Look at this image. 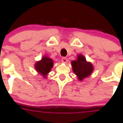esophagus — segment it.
Returning a JSON list of instances; mask_svg holds the SVG:
<instances>
[{
	"mask_svg": "<svg viewBox=\"0 0 123 123\" xmlns=\"http://www.w3.org/2000/svg\"><path fill=\"white\" fill-rule=\"evenodd\" d=\"M62 62L63 63H67L68 62V59L66 58V57H62Z\"/></svg>",
	"mask_w": 123,
	"mask_h": 123,
	"instance_id": "34e87169",
	"label": "esophagus"
}]
</instances>
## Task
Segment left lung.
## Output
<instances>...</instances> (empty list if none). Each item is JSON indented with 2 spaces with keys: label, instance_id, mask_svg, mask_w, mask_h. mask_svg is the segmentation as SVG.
I'll list each match as a JSON object with an SVG mask.
<instances>
[{
  "label": "left lung",
  "instance_id": "left-lung-1",
  "mask_svg": "<svg viewBox=\"0 0 123 123\" xmlns=\"http://www.w3.org/2000/svg\"><path fill=\"white\" fill-rule=\"evenodd\" d=\"M73 70L80 80L88 77L92 73L93 66L90 62L86 61L84 56L79 55L77 60L72 62Z\"/></svg>",
  "mask_w": 123,
  "mask_h": 123
}]
</instances>
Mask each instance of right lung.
Returning a JSON list of instances; mask_svg holds the SVG:
<instances>
[{
  "instance_id": "1",
  "label": "right lung",
  "mask_w": 123,
  "mask_h": 123,
  "mask_svg": "<svg viewBox=\"0 0 123 123\" xmlns=\"http://www.w3.org/2000/svg\"><path fill=\"white\" fill-rule=\"evenodd\" d=\"M53 65V61L51 59L47 57H44L42 58V60L36 63L35 69L38 72L41 73L45 77L47 73L50 72Z\"/></svg>"
}]
</instances>
